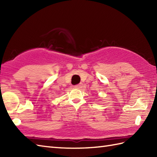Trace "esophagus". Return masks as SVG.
<instances>
[{"label":"esophagus","instance_id":"esophagus-1","mask_svg":"<svg viewBox=\"0 0 157 157\" xmlns=\"http://www.w3.org/2000/svg\"><path fill=\"white\" fill-rule=\"evenodd\" d=\"M82 87H83V84H82V83H81V84H78V85L75 86V88H78V89H79V88H82Z\"/></svg>","mask_w":157,"mask_h":157}]
</instances>
